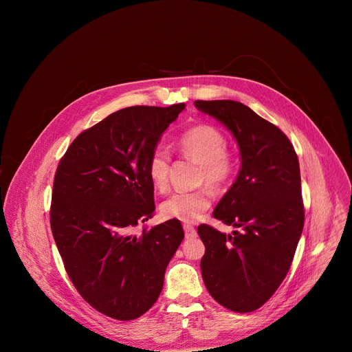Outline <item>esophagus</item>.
<instances>
[{"label": "esophagus", "mask_w": 352, "mask_h": 352, "mask_svg": "<svg viewBox=\"0 0 352 352\" xmlns=\"http://www.w3.org/2000/svg\"><path fill=\"white\" fill-rule=\"evenodd\" d=\"M184 231H185V238L186 239H193L197 236V232L195 230V227L189 226V224H184Z\"/></svg>", "instance_id": "esophagus-1"}]
</instances>
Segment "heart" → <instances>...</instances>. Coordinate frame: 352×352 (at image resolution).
Returning <instances> with one entry per match:
<instances>
[{"label":"heart","instance_id":"heart-1","mask_svg":"<svg viewBox=\"0 0 352 352\" xmlns=\"http://www.w3.org/2000/svg\"><path fill=\"white\" fill-rule=\"evenodd\" d=\"M181 152L200 163L199 181L206 182L214 189H221L232 179L236 162L226 148L224 133L208 124L195 125L182 132L177 140ZM171 156L168 150L157 146L147 160V174L153 186L164 190L168 185ZM212 206V193L208 188L195 190H179L168 196L160 206V214L166 220L195 223Z\"/></svg>","mask_w":352,"mask_h":352}]
</instances>
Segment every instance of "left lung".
<instances>
[{
  "mask_svg": "<svg viewBox=\"0 0 352 352\" xmlns=\"http://www.w3.org/2000/svg\"><path fill=\"white\" fill-rule=\"evenodd\" d=\"M195 106L223 122L238 142L242 167L213 217L241 228L230 235L209 224L197 234L210 295L224 308L259 309L285 278L304 230L298 156L285 133L234 100H196Z\"/></svg>",
  "mask_w": 352,
  "mask_h": 352,
  "instance_id": "left-lung-1",
  "label": "left lung"
}]
</instances>
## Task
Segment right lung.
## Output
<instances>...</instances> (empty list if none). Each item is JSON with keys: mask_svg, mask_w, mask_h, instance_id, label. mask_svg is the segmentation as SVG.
<instances>
[{"mask_svg": "<svg viewBox=\"0 0 352 352\" xmlns=\"http://www.w3.org/2000/svg\"><path fill=\"white\" fill-rule=\"evenodd\" d=\"M184 109L116 111L78 135L57 167L50 208L54 241L78 292L109 318L133 320L153 307L184 239L178 220L133 234L156 208L150 153Z\"/></svg>", "mask_w": 352, "mask_h": 352, "instance_id": "add662e5", "label": "right lung"}]
</instances>
